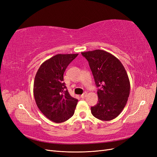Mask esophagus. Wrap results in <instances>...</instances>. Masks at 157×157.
Masks as SVG:
<instances>
[{"label": "esophagus", "instance_id": "obj_1", "mask_svg": "<svg viewBox=\"0 0 157 157\" xmlns=\"http://www.w3.org/2000/svg\"><path fill=\"white\" fill-rule=\"evenodd\" d=\"M86 94H87V93H86V92H84V93L81 95V96H80V97H81L82 98H84L86 96Z\"/></svg>", "mask_w": 157, "mask_h": 157}]
</instances>
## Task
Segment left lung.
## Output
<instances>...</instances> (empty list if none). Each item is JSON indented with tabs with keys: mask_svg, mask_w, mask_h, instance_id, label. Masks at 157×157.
<instances>
[{
	"mask_svg": "<svg viewBox=\"0 0 157 157\" xmlns=\"http://www.w3.org/2000/svg\"><path fill=\"white\" fill-rule=\"evenodd\" d=\"M81 54L88 61L98 88V101L91 107V113L99 120H113L124 108L130 94V81L124 66L116 57L104 50Z\"/></svg>",
	"mask_w": 157,
	"mask_h": 157,
	"instance_id": "left-lung-1",
	"label": "left lung"
}]
</instances>
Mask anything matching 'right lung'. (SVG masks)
Segmentation results:
<instances>
[{
    "instance_id": "right-lung-1",
    "label": "right lung",
    "mask_w": 157,
    "mask_h": 157,
    "mask_svg": "<svg viewBox=\"0 0 157 157\" xmlns=\"http://www.w3.org/2000/svg\"><path fill=\"white\" fill-rule=\"evenodd\" d=\"M78 54H58L42 63L35 75L33 93L37 107L56 123L74 115L78 99L71 96L63 82L66 68Z\"/></svg>"
}]
</instances>
